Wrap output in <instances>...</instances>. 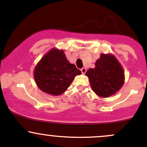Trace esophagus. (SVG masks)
I'll return each instance as SVG.
<instances>
[{"label":"esophagus","mask_w":147,"mask_h":147,"mask_svg":"<svg viewBox=\"0 0 147 147\" xmlns=\"http://www.w3.org/2000/svg\"><path fill=\"white\" fill-rule=\"evenodd\" d=\"M86 71H87V69H86L85 67H82V69H81V72H82V74H84L86 72Z\"/></svg>","instance_id":"esophagus-1"}]
</instances>
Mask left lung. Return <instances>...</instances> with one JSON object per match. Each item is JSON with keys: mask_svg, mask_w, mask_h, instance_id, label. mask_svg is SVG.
<instances>
[{"mask_svg": "<svg viewBox=\"0 0 147 147\" xmlns=\"http://www.w3.org/2000/svg\"><path fill=\"white\" fill-rule=\"evenodd\" d=\"M92 90L100 97H108L117 92L124 82L122 66L112 54L102 53L94 68L86 72Z\"/></svg>", "mask_w": 147, "mask_h": 147, "instance_id": "obj_1", "label": "left lung"}]
</instances>
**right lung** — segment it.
Wrapping results in <instances>:
<instances>
[{
    "mask_svg": "<svg viewBox=\"0 0 147 147\" xmlns=\"http://www.w3.org/2000/svg\"><path fill=\"white\" fill-rule=\"evenodd\" d=\"M81 74L67 59L63 50L53 48L34 69V79L40 90L51 95H60L69 87L76 75Z\"/></svg>",
    "mask_w": 147,
    "mask_h": 147,
    "instance_id": "1",
    "label": "right lung"
}]
</instances>
